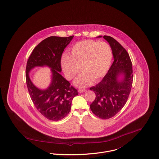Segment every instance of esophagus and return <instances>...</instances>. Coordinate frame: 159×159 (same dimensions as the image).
<instances>
[{"label":"esophagus","instance_id":"1","mask_svg":"<svg viewBox=\"0 0 159 159\" xmlns=\"http://www.w3.org/2000/svg\"><path fill=\"white\" fill-rule=\"evenodd\" d=\"M85 91H86L85 89H79V92L80 93H84V92H85Z\"/></svg>","mask_w":159,"mask_h":159}]
</instances>
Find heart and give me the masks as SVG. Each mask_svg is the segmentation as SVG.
I'll return each instance as SVG.
<instances>
[{
	"instance_id": "heart-1",
	"label": "heart",
	"mask_w": 159,
	"mask_h": 159,
	"mask_svg": "<svg viewBox=\"0 0 159 159\" xmlns=\"http://www.w3.org/2000/svg\"><path fill=\"white\" fill-rule=\"evenodd\" d=\"M112 51L105 42L85 39L77 42L70 49L69 56L62 55L61 66L66 77L70 80L79 72L82 73L74 84L85 87L92 81L98 82L107 73L111 64Z\"/></svg>"
}]
</instances>
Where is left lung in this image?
Returning a JSON list of instances; mask_svg holds the SVG:
<instances>
[{"instance_id":"obj_1","label":"left lung","mask_w":159,"mask_h":159,"mask_svg":"<svg viewBox=\"0 0 159 159\" xmlns=\"http://www.w3.org/2000/svg\"><path fill=\"white\" fill-rule=\"evenodd\" d=\"M103 38L110 44L114 61L102 80L90 88L96 95L90 109L97 116L106 120L113 117L126 104L133 74L132 62L126 49L113 38L104 36Z\"/></svg>"}]
</instances>
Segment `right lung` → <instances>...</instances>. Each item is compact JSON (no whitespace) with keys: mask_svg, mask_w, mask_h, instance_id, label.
<instances>
[{"mask_svg":"<svg viewBox=\"0 0 159 159\" xmlns=\"http://www.w3.org/2000/svg\"><path fill=\"white\" fill-rule=\"evenodd\" d=\"M73 38H46L34 48L27 61L26 80L30 97L40 113L49 120L59 121L66 117L73 98L78 95L77 90L61 75L62 54ZM45 66L51 69L52 80L46 89H41L32 82L29 74L36 66Z\"/></svg>","mask_w":159,"mask_h":159,"instance_id":"obj_1","label":"right lung"}]
</instances>
